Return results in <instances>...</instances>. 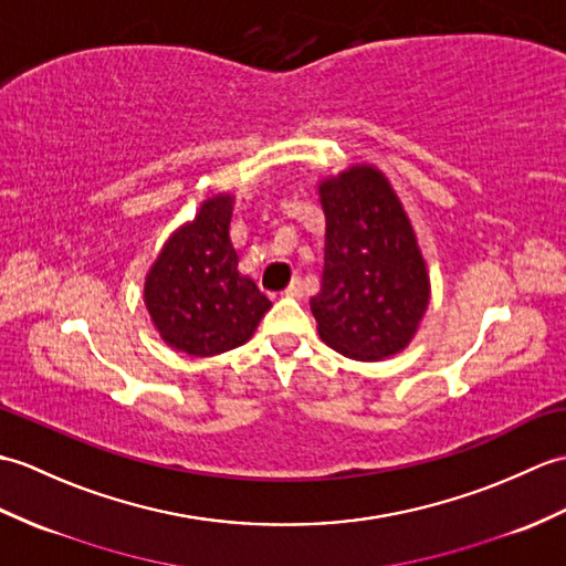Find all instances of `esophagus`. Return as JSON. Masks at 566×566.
<instances>
[{
    "label": "esophagus",
    "mask_w": 566,
    "mask_h": 566,
    "mask_svg": "<svg viewBox=\"0 0 566 566\" xmlns=\"http://www.w3.org/2000/svg\"><path fill=\"white\" fill-rule=\"evenodd\" d=\"M286 298H301V296H304V289H301V282L298 280H294L292 284H289L286 289H284V292H282Z\"/></svg>",
    "instance_id": "34e87169"
}]
</instances>
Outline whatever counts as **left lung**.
I'll list each match as a JSON object with an SVG mask.
<instances>
[{"mask_svg":"<svg viewBox=\"0 0 566 566\" xmlns=\"http://www.w3.org/2000/svg\"><path fill=\"white\" fill-rule=\"evenodd\" d=\"M325 268L311 298L327 347L357 361H384L419 331L431 282L410 217L388 176L352 164L318 180Z\"/></svg>","mask_w":566,"mask_h":566,"instance_id":"8db88e82","label":"left lung"}]
</instances>
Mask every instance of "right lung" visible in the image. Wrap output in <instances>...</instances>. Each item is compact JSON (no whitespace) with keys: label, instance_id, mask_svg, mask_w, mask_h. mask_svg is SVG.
<instances>
[{"label":"right lung","instance_id":"right-lung-1","mask_svg":"<svg viewBox=\"0 0 566 566\" xmlns=\"http://www.w3.org/2000/svg\"><path fill=\"white\" fill-rule=\"evenodd\" d=\"M235 197L217 192L168 235L144 277V306L164 343L188 357H214L253 337L270 298L239 272L231 245Z\"/></svg>","mask_w":566,"mask_h":566}]
</instances>
